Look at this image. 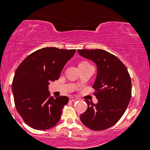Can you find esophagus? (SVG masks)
<instances>
[{
  "instance_id": "esophagus-1",
  "label": "esophagus",
  "mask_w": 150,
  "mask_h": 150,
  "mask_svg": "<svg viewBox=\"0 0 150 150\" xmlns=\"http://www.w3.org/2000/svg\"><path fill=\"white\" fill-rule=\"evenodd\" d=\"M77 100V98H75V97H70V101H76Z\"/></svg>"
}]
</instances>
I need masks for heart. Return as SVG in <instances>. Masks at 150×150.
<instances>
[{
    "instance_id": "1",
    "label": "heart",
    "mask_w": 150,
    "mask_h": 150,
    "mask_svg": "<svg viewBox=\"0 0 150 150\" xmlns=\"http://www.w3.org/2000/svg\"><path fill=\"white\" fill-rule=\"evenodd\" d=\"M87 62H85V61H83V62H81L80 64H82V63H87Z\"/></svg>"
}]
</instances>
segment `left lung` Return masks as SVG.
I'll return each mask as SVG.
<instances>
[{"mask_svg":"<svg viewBox=\"0 0 150 150\" xmlns=\"http://www.w3.org/2000/svg\"><path fill=\"white\" fill-rule=\"evenodd\" d=\"M82 57L94 61L97 75L93 88L98 99L94 104L85 100L87 111L80 120L91 130L99 131L115 125L125 113L130 102L132 85L125 65L114 55L102 49H79Z\"/></svg>","mask_w":150,"mask_h":150,"instance_id":"left-lung-1","label":"left lung"}]
</instances>
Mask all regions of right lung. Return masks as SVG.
Masks as SVG:
<instances>
[{"label":"right lung","mask_w":150,"mask_h":150,"mask_svg":"<svg viewBox=\"0 0 150 150\" xmlns=\"http://www.w3.org/2000/svg\"><path fill=\"white\" fill-rule=\"evenodd\" d=\"M75 52V49L43 48L29 55L17 68L12 85L15 105L31 128L47 130L59 121L69 99L66 96L51 97L48 85L50 81L58 80Z\"/></svg>","instance_id":"add662e5"}]
</instances>
